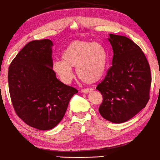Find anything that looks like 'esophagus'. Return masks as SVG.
Wrapping results in <instances>:
<instances>
[{"label": "esophagus", "mask_w": 160, "mask_h": 160, "mask_svg": "<svg viewBox=\"0 0 160 160\" xmlns=\"http://www.w3.org/2000/svg\"><path fill=\"white\" fill-rule=\"evenodd\" d=\"M93 89L90 88V89H82V93H88L89 92H92Z\"/></svg>", "instance_id": "34e87169"}]
</instances>
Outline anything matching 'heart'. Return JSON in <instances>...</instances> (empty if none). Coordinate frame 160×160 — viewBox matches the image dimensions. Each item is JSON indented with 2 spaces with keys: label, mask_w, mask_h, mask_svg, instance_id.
<instances>
[{
  "label": "heart",
  "mask_w": 160,
  "mask_h": 160,
  "mask_svg": "<svg viewBox=\"0 0 160 160\" xmlns=\"http://www.w3.org/2000/svg\"><path fill=\"white\" fill-rule=\"evenodd\" d=\"M62 60L52 64V70L65 83L74 78L72 68L86 83H94L102 78L108 64V52L103 45L92 41L76 40L68 46L62 54Z\"/></svg>",
  "instance_id": "heart-1"
}]
</instances>
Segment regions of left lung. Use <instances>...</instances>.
Segmentation results:
<instances>
[{"label": "left lung", "instance_id": "1", "mask_svg": "<svg viewBox=\"0 0 160 160\" xmlns=\"http://www.w3.org/2000/svg\"><path fill=\"white\" fill-rule=\"evenodd\" d=\"M112 66L97 86L103 102L98 111L114 123L126 122L145 108L151 84L150 65L141 49L129 38L110 34Z\"/></svg>", "mask_w": 160, "mask_h": 160}]
</instances>
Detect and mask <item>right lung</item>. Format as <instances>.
<instances>
[{
  "instance_id": "1",
  "label": "right lung",
  "mask_w": 160,
  "mask_h": 160,
  "mask_svg": "<svg viewBox=\"0 0 160 160\" xmlns=\"http://www.w3.org/2000/svg\"><path fill=\"white\" fill-rule=\"evenodd\" d=\"M52 42L27 43L11 62L9 91L16 113L25 123L40 130L56 127L65 116L78 89L56 78L52 70Z\"/></svg>"
}]
</instances>
